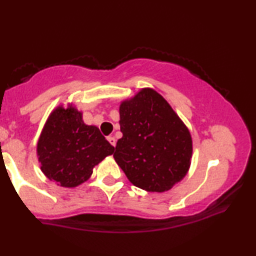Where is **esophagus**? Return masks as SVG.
<instances>
[{
  "label": "esophagus",
  "mask_w": 256,
  "mask_h": 256,
  "mask_svg": "<svg viewBox=\"0 0 256 256\" xmlns=\"http://www.w3.org/2000/svg\"><path fill=\"white\" fill-rule=\"evenodd\" d=\"M107 140H108V142H110V144L112 146H116V140H115L114 136H108Z\"/></svg>",
  "instance_id": "34e87169"
}]
</instances>
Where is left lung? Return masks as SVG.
I'll return each mask as SVG.
<instances>
[{"label":"left lung","instance_id":"left-lung-1","mask_svg":"<svg viewBox=\"0 0 256 256\" xmlns=\"http://www.w3.org/2000/svg\"><path fill=\"white\" fill-rule=\"evenodd\" d=\"M123 136L114 159L131 183L166 192L188 174L193 146L188 128L162 94L144 88L120 105Z\"/></svg>","mask_w":256,"mask_h":256}]
</instances>
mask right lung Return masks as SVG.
Here are the masks:
<instances>
[{"label":"right lung","instance_id":"1","mask_svg":"<svg viewBox=\"0 0 256 256\" xmlns=\"http://www.w3.org/2000/svg\"><path fill=\"white\" fill-rule=\"evenodd\" d=\"M114 152V146L94 125H86L82 112L58 105L47 118L37 142L40 170L63 188H76L90 178L94 167Z\"/></svg>","mask_w":256,"mask_h":256}]
</instances>
